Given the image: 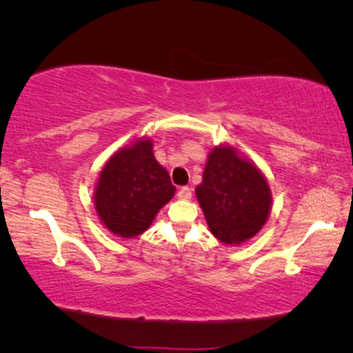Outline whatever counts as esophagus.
Instances as JSON below:
<instances>
[{
	"label": "esophagus",
	"instance_id": "1",
	"mask_svg": "<svg viewBox=\"0 0 353 353\" xmlns=\"http://www.w3.org/2000/svg\"><path fill=\"white\" fill-rule=\"evenodd\" d=\"M176 196H178V199H183V201L191 199V197H192L191 188H188V186L180 188V190H178V192H176Z\"/></svg>",
	"mask_w": 353,
	"mask_h": 353
}]
</instances>
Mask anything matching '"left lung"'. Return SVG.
<instances>
[{
  "label": "left lung",
  "instance_id": "left-lung-1",
  "mask_svg": "<svg viewBox=\"0 0 353 353\" xmlns=\"http://www.w3.org/2000/svg\"><path fill=\"white\" fill-rule=\"evenodd\" d=\"M196 196L212 234L230 245L254 238L272 210L267 178L228 144L210 151Z\"/></svg>",
  "mask_w": 353,
  "mask_h": 353
}]
</instances>
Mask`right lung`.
<instances>
[{
    "label": "right lung",
    "mask_w": 353,
    "mask_h": 353,
    "mask_svg": "<svg viewBox=\"0 0 353 353\" xmlns=\"http://www.w3.org/2000/svg\"><path fill=\"white\" fill-rule=\"evenodd\" d=\"M175 191L168 172L154 157L152 141L141 138L105 162L94 188V209L110 233L130 239L151 226Z\"/></svg>",
    "instance_id": "obj_1"
}]
</instances>
